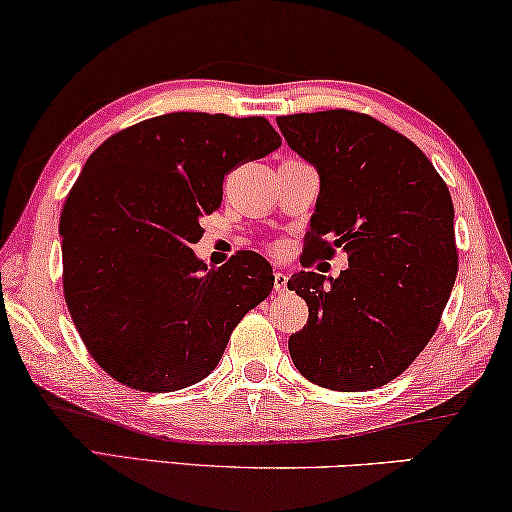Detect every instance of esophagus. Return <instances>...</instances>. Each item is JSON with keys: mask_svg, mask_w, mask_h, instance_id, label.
Wrapping results in <instances>:
<instances>
[{"mask_svg": "<svg viewBox=\"0 0 512 512\" xmlns=\"http://www.w3.org/2000/svg\"><path fill=\"white\" fill-rule=\"evenodd\" d=\"M285 290H287V273L276 271V273H273V292L283 294Z\"/></svg>", "mask_w": 512, "mask_h": 512, "instance_id": "esophagus-1", "label": "esophagus"}]
</instances>
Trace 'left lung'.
<instances>
[{
	"instance_id": "8db88e82",
	"label": "left lung",
	"mask_w": 512,
	"mask_h": 512,
	"mask_svg": "<svg viewBox=\"0 0 512 512\" xmlns=\"http://www.w3.org/2000/svg\"><path fill=\"white\" fill-rule=\"evenodd\" d=\"M276 122L320 176L306 253L348 255L338 278L299 271L287 280L308 304L290 357L327 390H376L424 350L455 285L448 185L413 141L371 115L338 109Z\"/></svg>"
}]
</instances>
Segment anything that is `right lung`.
I'll use <instances>...</instances> for the list:
<instances>
[{"mask_svg": "<svg viewBox=\"0 0 512 512\" xmlns=\"http://www.w3.org/2000/svg\"><path fill=\"white\" fill-rule=\"evenodd\" d=\"M264 118L167 113L106 139L62 208L64 299L85 348L118 383L176 392L218 366L273 269L241 250L206 266L192 246L236 164L273 153Z\"/></svg>", "mask_w": 512, "mask_h": 512, "instance_id": "right-lung-1", "label": "right lung"}]
</instances>
